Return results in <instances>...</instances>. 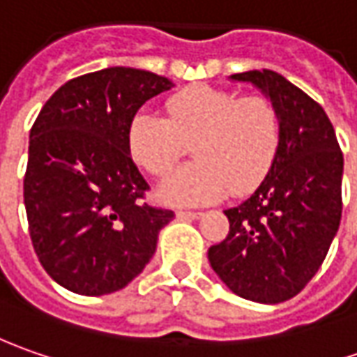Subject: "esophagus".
Segmentation results:
<instances>
[{
  "mask_svg": "<svg viewBox=\"0 0 357 357\" xmlns=\"http://www.w3.org/2000/svg\"><path fill=\"white\" fill-rule=\"evenodd\" d=\"M176 217H178V219H188V221H191V219H199L202 213H199V211H178Z\"/></svg>",
  "mask_w": 357,
  "mask_h": 357,
  "instance_id": "obj_1",
  "label": "esophagus"
}]
</instances>
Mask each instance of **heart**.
<instances>
[{
	"label": "heart",
	"instance_id": "b5f03b06",
	"mask_svg": "<svg viewBox=\"0 0 357 357\" xmlns=\"http://www.w3.org/2000/svg\"><path fill=\"white\" fill-rule=\"evenodd\" d=\"M167 118L140 110L128 128L132 160L154 176L167 174L188 144L195 162L169 174L158 188L167 205L217 202L255 190L275 164L282 122L264 96H241L213 86H195L166 102Z\"/></svg>",
	"mask_w": 357,
	"mask_h": 357
}]
</instances>
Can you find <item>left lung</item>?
Here are the masks:
<instances>
[{
	"label": "left lung",
	"mask_w": 357,
	"mask_h": 357,
	"mask_svg": "<svg viewBox=\"0 0 357 357\" xmlns=\"http://www.w3.org/2000/svg\"><path fill=\"white\" fill-rule=\"evenodd\" d=\"M229 80L252 84L277 106L282 138L259 188L223 211L229 235L207 257L231 292L278 304L308 284L338 233L344 155L324 108L282 75L263 68Z\"/></svg>",
	"instance_id": "8db88e82"
}]
</instances>
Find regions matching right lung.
Returning a JSON list of instances; mask_svg holds the SVG:
<instances>
[{
  "mask_svg": "<svg viewBox=\"0 0 357 357\" xmlns=\"http://www.w3.org/2000/svg\"><path fill=\"white\" fill-rule=\"evenodd\" d=\"M174 82L110 67L65 82L29 134L23 203L33 249L63 289L102 296L154 257L174 211L142 203L148 190L128 150L132 118Z\"/></svg>",
  "mask_w": 357,
  "mask_h": 357,
  "instance_id": "obj_1",
  "label": "right lung"
}]
</instances>
